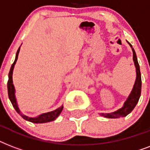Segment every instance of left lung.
Here are the masks:
<instances>
[{"mask_svg": "<svg viewBox=\"0 0 150 150\" xmlns=\"http://www.w3.org/2000/svg\"><path fill=\"white\" fill-rule=\"evenodd\" d=\"M128 44L131 46V47L132 49L133 52V61L135 63V66L136 68V80H135V85L133 87V89L131 94L128 96V98L125 103L123 107H121V109L117 110V111L110 113V114H100V115L108 117V118H119L122 117L127 116L128 114H130L132 111L133 109L139 102V97L141 96V89H142V79H141V72H140L139 64L138 63L137 57L134 49L132 48V46L131 45L130 43Z\"/></svg>", "mask_w": 150, "mask_h": 150, "instance_id": "1", "label": "left lung"}]
</instances>
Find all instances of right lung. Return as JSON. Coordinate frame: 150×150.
Masks as SVG:
<instances>
[{
	"instance_id": "1",
	"label": "right lung",
	"mask_w": 150,
	"mask_h": 150,
	"mask_svg": "<svg viewBox=\"0 0 150 150\" xmlns=\"http://www.w3.org/2000/svg\"><path fill=\"white\" fill-rule=\"evenodd\" d=\"M20 47L18 48V50L17 51V54H16V57H15V60L14 61V63L12 64V65L11 67L10 71H9V74H8V97H9V100H11V102L12 103V106L14 107V108L15 109V110L17 111V113L18 114L21 115L22 118H24L25 120L26 121H29L30 122H33V123L36 124H42V123H47V122H50V121H54L55 119L59 116V114H61L62 110H63V106L61 107H59L57 110H54V111L48 112V113H45V114H40V116L36 117H27L24 114H22V112L20 111L19 108L18 107L17 102H16V99H15V87H14V85H13L12 82V73H13V69H14V66H15V63H16V61L18 59V53H19Z\"/></svg>"
}]
</instances>
